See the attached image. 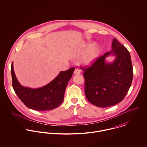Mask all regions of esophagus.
<instances>
[{
    "mask_svg": "<svg viewBox=\"0 0 147 147\" xmlns=\"http://www.w3.org/2000/svg\"><path fill=\"white\" fill-rule=\"evenodd\" d=\"M80 74V71L79 69L78 68H76L74 71V74L75 75H78V74Z\"/></svg>",
    "mask_w": 147,
    "mask_h": 147,
    "instance_id": "34e87169",
    "label": "esophagus"
}]
</instances>
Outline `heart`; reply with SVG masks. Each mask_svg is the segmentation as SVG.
<instances>
[{"instance_id": "b5f03b06", "label": "heart", "mask_w": 147, "mask_h": 147, "mask_svg": "<svg viewBox=\"0 0 147 147\" xmlns=\"http://www.w3.org/2000/svg\"><path fill=\"white\" fill-rule=\"evenodd\" d=\"M89 43L80 51L78 55H84L83 62L86 65H90L93 63L98 57L100 53V47L97 45Z\"/></svg>"}]
</instances>
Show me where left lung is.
<instances>
[{
  "mask_svg": "<svg viewBox=\"0 0 147 147\" xmlns=\"http://www.w3.org/2000/svg\"><path fill=\"white\" fill-rule=\"evenodd\" d=\"M115 57L111 63L105 58ZM84 71L85 94L87 100L100 107H109L120 102L126 96L132 83L133 68L129 51L114 38L112 49L98 58L89 67H81Z\"/></svg>",
  "mask_w": 147,
  "mask_h": 147,
  "instance_id": "left-lung-1",
  "label": "left lung"
}]
</instances>
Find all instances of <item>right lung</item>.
Returning <instances> with one entry per match:
<instances>
[{
	"instance_id": "right-lung-1",
	"label": "right lung",
	"mask_w": 147,
	"mask_h": 147,
	"mask_svg": "<svg viewBox=\"0 0 147 147\" xmlns=\"http://www.w3.org/2000/svg\"><path fill=\"white\" fill-rule=\"evenodd\" d=\"M74 69V67H72L65 71H61L49 84L38 88H31L24 86L19 82L14 72L12 62V86L19 98L28 108L38 111L53 110L62 103L65 88Z\"/></svg>"
}]
</instances>
